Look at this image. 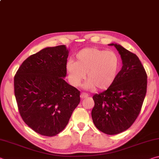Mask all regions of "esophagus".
Here are the masks:
<instances>
[{"instance_id": "1", "label": "esophagus", "mask_w": 159, "mask_h": 159, "mask_svg": "<svg viewBox=\"0 0 159 159\" xmlns=\"http://www.w3.org/2000/svg\"><path fill=\"white\" fill-rule=\"evenodd\" d=\"M88 94H86V93H82L81 94H80V98H81V99H85L86 98H88Z\"/></svg>"}]
</instances>
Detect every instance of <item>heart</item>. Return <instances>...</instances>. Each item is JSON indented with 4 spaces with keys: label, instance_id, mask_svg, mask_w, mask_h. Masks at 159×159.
<instances>
[{
    "label": "heart",
    "instance_id": "heart-1",
    "mask_svg": "<svg viewBox=\"0 0 159 159\" xmlns=\"http://www.w3.org/2000/svg\"><path fill=\"white\" fill-rule=\"evenodd\" d=\"M118 64V58L114 52L93 48L79 51L76 55V61L69 60L66 69L69 81L73 85L81 84L86 73V89L93 90L97 87L104 90L114 83Z\"/></svg>",
    "mask_w": 159,
    "mask_h": 159
}]
</instances>
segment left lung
<instances>
[{"label":"left lung","instance_id":"8db88e82","mask_svg":"<svg viewBox=\"0 0 159 159\" xmlns=\"http://www.w3.org/2000/svg\"><path fill=\"white\" fill-rule=\"evenodd\" d=\"M116 48L122 68L108 89L93 96L92 118L96 128L107 134H116L130 127L140 112L147 93V76L135 54L120 45Z\"/></svg>","mask_w":159,"mask_h":159}]
</instances>
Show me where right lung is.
Returning <instances> with one entry per match:
<instances>
[{"label":"right lung","instance_id":"1","mask_svg":"<svg viewBox=\"0 0 159 159\" xmlns=\"http://www.w3.org/2000/svg\"><path fill=\"white\" fill-rule=\"evenodd\" d=\"M68 55L64 45L45 48L24 61L14 78L21 116L42 135L62 131L80 102V91L64 79Z\"/></svg>","mask_w":159,"mask_h":159}]
</instances>
